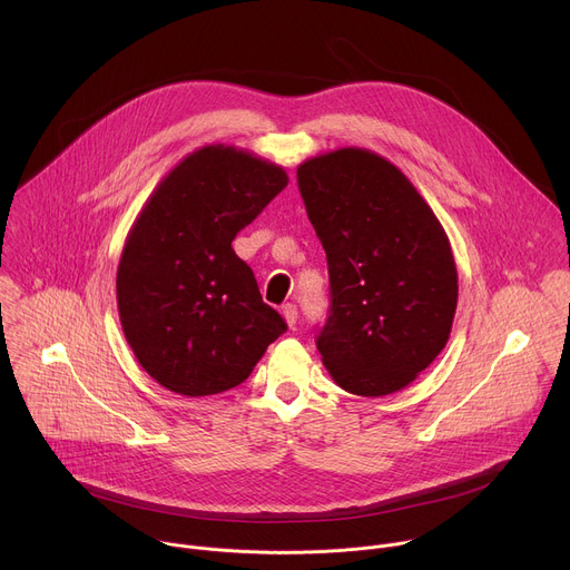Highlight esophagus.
Listing matches in <instances>:
<instances>
[{
    "mask_svg": "<svg viewBox=\"0 0 570 570\" xmlns=\"http://www.w3.org/2000/svg\"><path fill=\"white\" fill-rule=\"evenodd\" d=\"M282 315H284L288 327L293 330L295 324H297V306H295V304H284V306H282Z\"/></svg>",
    "mask_w": 570,
    "mask_h": 570,
    "instance_id": "1",
    "label": "esophagus"
}]
</instances>
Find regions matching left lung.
<instances>
[{"mask_svg":"<svg viewBox=\"0 0 570 570\" xmlns=\"http://www.w3.org/2000/svg\"><path fill=\"white\" fill-rule=\"evenodd\" d=\"M308 220L327 253L332 306L315 345L347 392L411 385L446 347L458 306L449 236L413 183L367 148L297 167Z\"/></svg>","mask_w":570,"mask_h":570,"instance_id":"left-lung-1","label":"left lung"}]
</instances>
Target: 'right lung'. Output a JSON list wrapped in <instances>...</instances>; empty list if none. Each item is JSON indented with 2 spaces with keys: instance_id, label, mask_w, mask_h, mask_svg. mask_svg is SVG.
Returning a JSON list of instances; mask_svg holds the SVG:
<instances>
[{
  "instance_id": "1",
  "label": "right lung",
  "mask_w": 570,
  "mask_h": 570,
  "mask_svg": "<svg viewBox=\"0 0 570 570\" xmlns=\"http://www.w3.org/2000/svg\"><path fill=\"white\" fill-rule=\"evenodd\" d=\"M288 185L279 165L209 144L159 180L117 268L124 336L171 392L207 396L246 381L286 332L232 240Z\"/></svg>"
}]
</instances>
